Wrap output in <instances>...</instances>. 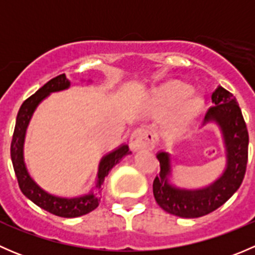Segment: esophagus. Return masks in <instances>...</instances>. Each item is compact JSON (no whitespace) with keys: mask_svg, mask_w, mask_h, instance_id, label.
<instances>
[{"mask_svg":"<svg viewBox=\"0 0 255 255\" xmlns=\"http://www.w3.org/2000/svg\"><path fill=\"white\" fill-rule=\"evenodd\" d=\"M154 144V135L145 128H137L129 137V146L132 150L151 148Z\"/></svg>","mask_w":255,"mask_h":255,"instance_id":"esophagus-1","label":"esophagus"}]
</instances>
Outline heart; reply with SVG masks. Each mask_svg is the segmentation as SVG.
Returning a JSON list of instances; mask_svg holds the SVG:
<instances>
[{
	"label": "heart",
	"mask_w": 255,
	"mask_h": 255,
	"mask_svg": "<svg viewBox=\"0 0 255 255\" xmlns=\"http://www.w3.org/2000/svg\"><path fill=\"white\" fill-rule=\"evenodd\" d=\"M146 107L153 116H163L170 111L165 118V129L170 134H180L201 115L205 100L199 94L191 92L189 85L169 81L150 92Z\"/></svg>",
	"instance_id": "obj_1"
}]
</instances>
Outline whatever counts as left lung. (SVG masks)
I'll list each match as a JSON object with an SVG mask.
<instances>
[{"label": "left lung", "mask_w": 255, "mask_h": 255, "mask_svg": "<svg viewBox=\"0 0 255 255\" xmlns=\"http://www.w3.org/2000/svg\"><path fill=\"white\" fill-rule=\"evenodd\" d=\"M215 106L208 109L204 125L215 121L221 127L227 150V166L220 179L205 189L181 190L168 182L170 159L168 153L156 155L160 174L154 179L153 194L158 205L174 216L197 218L222 206L239 189L244 179L248 161L249 135L243 115L233 95L222 86L212 94Z\"/></svg>", "instance_id": "left-lung-1"}]
</instances>
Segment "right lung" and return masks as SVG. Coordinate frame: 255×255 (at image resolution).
Instances as JSON below:
<instances>
[{
  "mask_svg": "<svg viewBox=\"0 0 255 255\" xmlns=\"http://www.w3.org/2000/svg\"><path fill=\"white\" fill-rule=\"evenodd\" d=\"M70 86V81L66 79L65 74L55 76L49 80L44 86L40 87L34 95L28 97L20 106L18 111L16 126H14L13 137L11 142V158L12 164H13L14 173H16L18 185L19 189L28 199L34 202L37 206L43 210L53 213V215L59 216V217L73 218L79 217V216L86 215L91 212L95 208L99 206L100 199H97L94 194L85 195L82 197H75V199H61V197L53 196L45 192L44 190L40 189L37 184L32 180V177L28 174L25 169L24 161H23V140H24L25 128H27L28 122H29L32 113L34 112L35 107L38 106L43 99L47 97L50 92L60 91L65 90ZM130 154L128 145H122L116 149L112 153L107 154L100 163L99 176H97L96 187H101L105 177L109 175V171L113 166L121 160L125 155Z\"/></svg>",
  "mask_w": 255,
  "mask_h": 255,
  "instance_id": "1",
  "label": "right lung"
}]
</instances>
